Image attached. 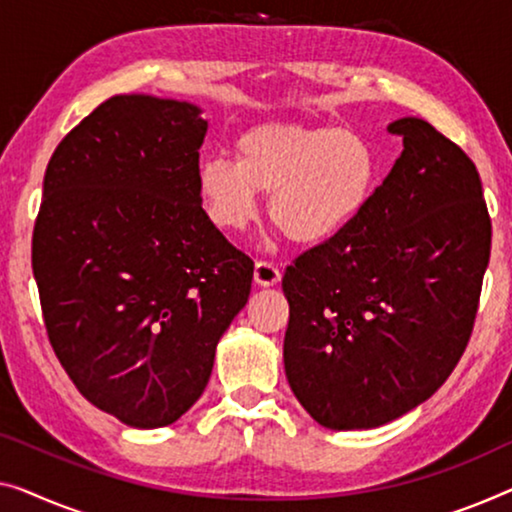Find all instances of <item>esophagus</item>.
I'll return each mask as SVG.
<instances>
[{
  "instance_id": "obj_1",
  "label": "esophagus",
  "mask_w": 512,
  "mask_h": 512,
  "mask_svg": "<svg viewBox=\"0 0 512 512\" xmlns=\"http://www.w3.org/2000/svg\"><path fill=\"white\" fill-rule=\"evenodd\" d=\"M280 269L276 264H271V262H266V259H259V262L255 264V282L257 285H262V287H271V285H276V282H280Z\"/></svg>"
}]
</instances>
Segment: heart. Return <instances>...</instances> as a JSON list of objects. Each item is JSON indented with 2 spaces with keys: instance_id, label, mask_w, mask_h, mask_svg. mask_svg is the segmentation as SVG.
Listing matches in <instances>:
<instances>
[{
  "instance_id": "obj_1",
  "label": "heart",
  "mask_w": 512,
  "mask_h": 512,
  "mask_svg": "<svg viewBox=\"0 0 512 512\" xmlns=\"http://www.w3.org/2000/svg\"><path fill=\"white\" fill-rule=\"evenodd\" d=\"M234 151L236 160L213 156L197 172L211 223L246 230L259 193H271V220L301 246L345 232L368 207L381 172L375 147L340 126L262 124L243 133Z\"/></svg>"
}]
</instances>
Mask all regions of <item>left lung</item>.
Segmentation results:
<instances>
[{"label":"left lung","instance_id":"left-lung-1","mask_svg":"<svg viewBox=\"0 0 512 512\" xmlns=\"http://www.w3.org/2000/svg\"><path fill=\"white\" fill-rule=\"evenodd\" d=\"M368 207L287 266L285 372L331 430L395 421L451 377L474 331L492 220L478 170L423 119Z\"/></svg>","mask_w":512,"mask_h":512}]
</instances>
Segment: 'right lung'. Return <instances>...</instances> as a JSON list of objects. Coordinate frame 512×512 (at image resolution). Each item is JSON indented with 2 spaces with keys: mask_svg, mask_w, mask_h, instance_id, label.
<instances>
[{
  "mask_svg": "<svg viewBox=\"0 0 512 512\" xmlns=\"http://www.w3.org/2000/svg\"><path fill=\"white\" fill-rule=\"evenodd\" d=\"M204 135L195 105L112 96L45 170L32 269L48 340L94 407L142 430L197 402L253 282L202 209Z\"/></svg>",
  "mask_w": 512,
  "mask_h": 512,
  "instance_id": "1",
  "label": "right lung"
}]
</instances>
